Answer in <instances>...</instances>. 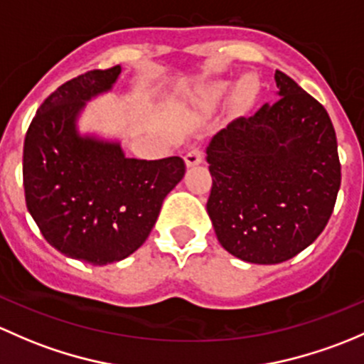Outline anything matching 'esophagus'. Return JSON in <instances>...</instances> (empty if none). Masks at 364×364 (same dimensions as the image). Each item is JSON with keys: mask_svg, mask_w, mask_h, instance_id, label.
<instances>
[{"mask_svg": "<svg viewBox=\"0 0 364 364\" xmlns=\"http://www.w3.org/2000/svg\"><path fill=\"white\" fill-rule=\"evenodd\" d=\"M183 159H186L187 168L196 166V164L203 163V151H200V149H193V151L187 152V154H186V157H183Z\"/></svg>", "mask_w": 364, "mask_h": 364, "instance_id": "esophagus-1", "label": "esophagus"}]
</instances>
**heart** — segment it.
Returning <instances> with one entry per match:
<instances>
[{
    "mask_svg": "<svg viewBox=\"0 0 364 364\" xmlns=\"http://www.w3.org/2000/svg\"><path fill=\"white\" fill-rule=\"evenodd\" d=\"M226 87H228V85L224 84V82H217V84H212L210 87H207L203 91V95H201V101H203L205 105H213L217 100L220 98V96L224 95ZM250 87H252V82H250V78H245V80L242 82V91L243 92L250 91Z\"/></svg>",
    "mask_w": 364,
    "mask_h": 364,
    "instance_id": "b5f03b06",
    "label": "heart"
}]
</instances>
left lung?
I'll return each instance as SVG.
<instances>
[{
    "label": "left lung",
    "instance_id": "8db88e82",
    "mask_svg": "<svg viewBox=\"0 0 364 364\" xmlns=\"http://www.w3.org/2000/svg\"><path fill=\"white\" fill-rule=\"evenodd\" d=\"M275 82V103L231 121L207 147L217 240L256 264L291 259L319 237L342 182L326 108L282 71Z\"/></svg>",
    "mask_w": 364,
    "mask_h": 364
}]
</instances>
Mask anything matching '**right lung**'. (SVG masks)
Returning <instances> with one entry per match:
<instances>
[{
    "label": "right lung",
    "mask_w": 364,
    "mask_h": 364,
    "mask_svg": "<svg viewBox=\"0 0 364 364\" xmlns=\"http://www.w3.org/2000/svg\"><path fill=\"white\" fill-rule=\"evenodd\" d=\"M121 66L65 82L40 105L22 156L26 207L54 249L95 266L144 245L166 194L182 181V157H126L119 144L84 138L75 121L85 101L108 91Z\"/></svg>",
    "instance_id": "right-lung-1"
}]
</instances>
